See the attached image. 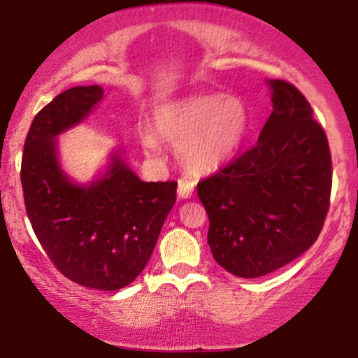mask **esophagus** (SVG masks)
<instances>
[{"instance_id": "34e87169", "label": "esophagus", "mask_w": 358, "mask_h": 358, "mask_svg": "<svg viewBox=\"0 0 358 358\" xmlns=\"http://www.w3.org/2000/svg\"><path fill=\"white\" fill-rule=\"evenodd\" d=\"M193 188H195V183L190 182V180H180L178 182V195L182 196V199H190L192 193H193Z\"/></svg>"}]
</instances>
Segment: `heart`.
I'll use <instances>...</instances> for the list:
<instances>
[{
	"mask_svg": "<svg viewBox=\"0 0 358 358\" xmlns=\"http://www.w3.org/2000/svg\"><path fill=\"white\" fill-rule=\"evenodd\" d=\"M156 131L176 148V158L188 173L208 175L232 158L249 126L248 108L224 94L193 96L158 109ZM148 153L158 151L153 136L143 139Z\"/></svg>",
	"mask_w": 358,
	"mask_h": 358,
	"instance_id": "obj_1",
	"label": "heart"
}]
</instances>
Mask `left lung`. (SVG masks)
I'll list each match as a JSON object with an SVG mask.
<instances>
[{
    "mask_svg": "<svg viewBox=\"0 0 358 358\" xmlns=\"http://www.w3.org/2000/svg\"><path fill=\"white\" fill-rule=\"evenodd\" d=\"M273 113L257 143L196 185L208 245L234 276L259 278L301 256L322 232L331 193V155L310 102L269 80Z\"/></svg>",
    "mask_w": 358,
    "mask_h": 358,
    "instance_id": "obj_1",
    "label": "left lung"
}]
</instances>
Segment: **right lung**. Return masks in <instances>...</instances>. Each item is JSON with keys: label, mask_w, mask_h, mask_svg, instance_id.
<instances>
[{"label": "right lung", "mask_w": 358, "mask_h": 358, "mask_svg": "<svg viewBox=\"0 0 358 358\" xmlns=\"http://www.w3.org/2000/svg\"><path fill=\"white\" fill-rule=\"evenodd\" d=\"M102 97L99 85H80L45 106L27 134L20 176L27 215L53 266L77 285L116 291L150 261L175 205L176 182H141L117 153L90 185H76L62 171L57 136Z\"/></svg>", "instance_id": "add662e5"}]
</instances>
